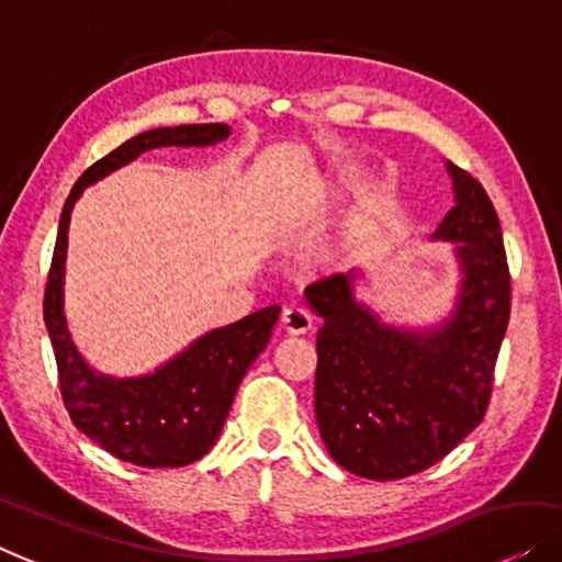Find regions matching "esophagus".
<instances>
[{
	"label": "esophagus",
	"instance_id": "1",
	"mask_svg": "<svg viewBox=\"0 0 562 562\" xmlns=\"http://www.w3.org/2000/svg\"><path fill=\"white\" fill-rule=\"evenodd\" d=\"M312 314H308V308H304L301 304H289L283 308L281 314V324L283 329L291 331V335H304V331L312 329Z\"/></svg>",
	"mask_w": 562,
	"mask_h": 562
}]
</instances>
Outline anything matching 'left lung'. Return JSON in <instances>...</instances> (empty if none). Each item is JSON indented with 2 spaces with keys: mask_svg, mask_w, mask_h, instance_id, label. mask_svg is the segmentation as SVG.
Wrapping results in <instances>:
<instances>
[{
  "mask_svg": "<svg viewBox=\"0 0 562 562\" xmlns=\"http://www.w3.org/2000/svg\"><path fill=\"white\" fill-rule=\"evenodd\" d=\"M457 205L436 238L457 243V312L436 331L382 327L352 294L355 271L316 279L314 408L341 469L390 482L434 467L484 420L507 331L512 279L497 210L482 182L449 165Z\"/></svg>",
  "mask_w": 562,
  "mask_h": 562,
  "instance_id": "8db88e82",
  "label": "left lung"
}]
</instances>
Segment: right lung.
<instances>
[{
    "mask_svg": "<svg viewBox=\"0 0 562 562\" xmlns=\"http://www.w3.org/2000/svg\"><path fill=\"white\" fill-rule=\"evenodd\" d=\"M225 124H187L151 128L105 154L80 175L63 205L58 240L45 283V327L50 331L65 411L80 434L121 461L146 469H175L213 449L231 411L235 390L263 352L279 306H266L246 319L200 337L154 375L113 380L93 372L78 355L63 314V273L70 210L83 187L128 165L157 146H207L227 139Z\"/></svg>",
    "mask_w": 562,
    "mask_h": 562,
    "instance_id": "1",
    "label": "right lung"
}]
</instances>
